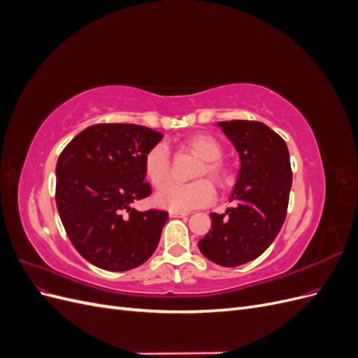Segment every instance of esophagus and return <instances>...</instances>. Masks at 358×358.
I'll return each mask as SVG.
<instances>
[{
    "instance_id": "obj_1",
    "label": "esophagus",
    "mask_w": 358,
    "mask_h": 358,
    "mask_svg": "<svg viewBox=\"0 0 358 358\" xmlns=\"http://www.w3.org/2000/svg\"><path fill=\"white\" fill-rule=\"evenodd\" d=\"M170 218H183V216H187L185 212H175V210H170L169 212Z\"/></svg>"
}]
</instances>
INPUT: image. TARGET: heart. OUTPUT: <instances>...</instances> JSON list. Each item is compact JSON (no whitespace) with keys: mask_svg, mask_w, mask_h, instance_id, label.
Returning a JSON list of instances; mask_svg holds the SVG:
<instances>
[{"mask_svg":"<svg viewBox=\"0 0 358 358\" xmlns=\"http://www.w3.org/2000/svg\"><path fill=\"white\" fill-rule=\"evenodd\" d=\"M185 146L201 159V164L197 167L194 176L208 178L215 183H222L225 180V169L218 161L222 157V146L218 140L209 134H196L187 140ZM143 169L149 182L155 187H161L170 176L167 146L159 143L149 149L143 159ZM213 199V187L204 179L191 183L170 182L155 194V203L159 208L175 212H188L201 208V206L209 204Z\"/></svg>","mask_w":358,"mask_h":358,"instance_id":"b5f03b06","label":"heart"}]
</instances>
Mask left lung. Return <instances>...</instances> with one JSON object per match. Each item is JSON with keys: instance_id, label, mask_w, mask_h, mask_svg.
Returning a JSON list of instances; mask_svg holds the SVG:
<instances>
[{"instance_id": "left-lung-1", "label": "left lung", "mask_w": 358, "mask_h": 358, "mask_svg": "<svg viewBox=\"0 0 358 358\" xmlns=\"http://www.w3.org/2000/svg\"><path fill=\"white\" fill-rule=\"evenodd\" d=\"M216 125L239 154L241 169L229 199L233 206L225 213H210L212 230L199 248L215 264L236 267L262 255L282 229L292 173L282 137L263 122Z\"/></svg>"}]
</instances>
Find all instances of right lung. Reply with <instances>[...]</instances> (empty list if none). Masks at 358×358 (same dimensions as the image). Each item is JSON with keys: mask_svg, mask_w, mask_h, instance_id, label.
I'll return each mask as SVG.
<instances>
[{"mask_svg": "<svg viewBox=\"0 0 358 358\" xmlns=\"http://www.w3.org/2000/svg\"><path fill=\"white\" fill-rule=\"evenodd\" d=\"M161 138L143 125L96 124L64 148L57 162V208L86 262L125 272L155 252L169 213L138 212L131 203L150 194L143 159Z\"/></svg>", "mask_w": 358, "mask_h": 358, "instance_id": "add662e5", "label": "right lung"}]
</instances>
